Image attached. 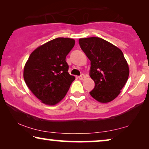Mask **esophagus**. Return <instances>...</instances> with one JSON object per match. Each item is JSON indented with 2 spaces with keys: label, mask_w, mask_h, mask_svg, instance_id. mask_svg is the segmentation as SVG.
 <instances>
[{
  "label": "esophagus",
  "mask_w": 149,
  "mask_h": 149,
  "mask_svg": "<svg viewBox=\"0 0 149 149\" xmlns=\"http://www.w3.org/2000/svg\"><path fill=\"white\" fill-rule=\"evenodd\" d=\"M79 79L81 81H83V80H85V79H86V77H85V74H81V76L79 77Z\"/></svg>",
  "instance_id": "esophagus-1"
}]
</instances>
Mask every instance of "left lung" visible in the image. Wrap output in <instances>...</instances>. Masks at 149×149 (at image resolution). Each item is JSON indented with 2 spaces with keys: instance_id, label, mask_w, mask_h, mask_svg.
I'll list each match as a JSON object with an SVG mask.
<instances>
[{
  "instance_id": "1",
  "label": "left lung",
  "mask_w": 149,
  "mask_h": 149,
  "mask_svg": "<svg viewBox=\"0 0 149 149\" xmlns=\"http://www.w3.org/2000/svg\"><path fill=\"white\" fill-rule=\"evenodd\" d=\"M79 42L91 61L90 77L95 87L89 93L99 102H110L119 95L129 77V66L123 52L99 37L80 38Z\"/></svg>"
}]
</instances>
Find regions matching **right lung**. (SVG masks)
Returning a JSON list of instances; mask_svg holds the SVG:
<instances>
[{"mask_svg":"<svg viewBox=\"0 0 149 149\" xmlns=\"http://www.w3.org/2000/svg\"><path fill=\"white\" fill-rule=\"evenodd\" d=\"M74 44L72 38H54L34 50L24 66L26 85L45 104L54 106L60 102L75 79L68 73L66 62Z\"/></svg>","mask_w":149,"mask_h":149,"instance_id":"right-lung-1","label":"right lung"}]
</instances>
